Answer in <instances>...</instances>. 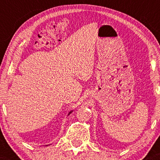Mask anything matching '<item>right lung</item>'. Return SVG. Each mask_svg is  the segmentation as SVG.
Masks as SVG:
<instances>
[{
	"label": "right lung",
	"instance_id": "obj_1",
	"mask_svg": "<svg viewBox=\"0 0 160 160\" xmlns=\"http://www.w3.org/2000/svg\"><path fill=\"white\" fill-rule=\"evenodd\" d=\"M72 111H70V112H69V113H68V115H69V114H71V113H72Z\"/></svg>",
	"mask_w": 160,
	"mask_h": 160
}]
</instances>
